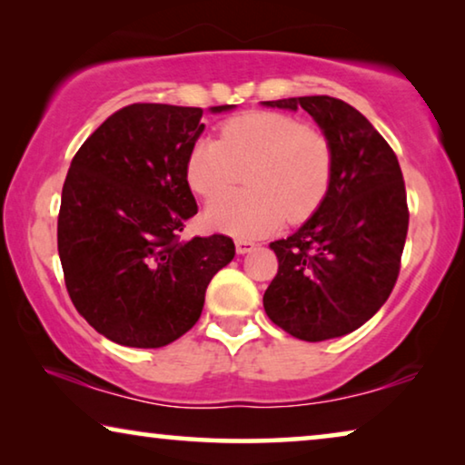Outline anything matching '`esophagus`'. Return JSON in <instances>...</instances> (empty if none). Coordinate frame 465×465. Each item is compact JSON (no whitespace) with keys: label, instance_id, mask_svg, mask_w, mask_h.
Instances as JSON below:
<instances>
[{"label":"esophagus","instance_id":"1","mask_svg":"<svg viewBox=\"0 0 465 465\" xmlns=\"http://www.w3.org/2000/svg\"><path fill=\"white\" fill-rule=\"evenodd\" d=\"M254 251V242L251 240H235V252L238 254H246Z\"/></svg>","mask_w":465,"mask_h":465}]
</instances>
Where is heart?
Here are the masks:
<instances>
[{"mask_svg":"<svg viewBox=\"0 0 465 465\" xmlns=\"http://www.w3.org/2000/svg\"><path fill=\"white\" fill-rule=\"evenodd\" d=\"M219 135L192 145L185 164L190 188L213 198L246 170L252 190L213 200L206 221L214 230L256 238L286 219L301 223L320 209L334 173V148L322 129L296 116L256 110L225 121Z\"/></svg>","mask_w":465,"mask_h":465,"instance_id":"1","label":"heart"}]
</instances>
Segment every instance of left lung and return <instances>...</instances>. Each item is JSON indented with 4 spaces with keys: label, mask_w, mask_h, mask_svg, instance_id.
I'll use <instances>...</instances> for the list:
<instances>
[{
    "label": "left lung",
    "mask_w": 465,
    "mask_h": 465,
    "mask_svg": "<svg viewBox=\"0 0 465 465\" xmlns=\"http://www.w3.org/2000/svg\"><path fill=\"white\" fill-rule=\"evenodd\" d=\"M262 104L307 110L334 148V173L320 209L290 238L269 244L277 275L262 307L301 341L351 334L376 315L401 272L410 209L397 154L357 108L338 98Z\"/></svg>",
    "instance_id": "obj_1"
}]
</instances>
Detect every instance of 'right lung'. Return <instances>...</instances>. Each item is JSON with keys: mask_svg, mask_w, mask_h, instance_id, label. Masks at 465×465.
Instances as JSON below:
<instances>
[{"mask_svg": "<svg viewBox=\"0 0 465 465\" xmlns=\"http://www.w3.org/2000/svg\"><path fill=\"white\" fill-rule=\"evenodd\" d=\"M203 113L129 104L83 142L68 169L58 213L64 283L79 315L116 344L158 349L183 336L213 275L235 254L223 233L179 235L198 213L185 164Z\"/></svg>", "mask_w": 465, "mask_h": 465, "instance_id": "right-lung-1", "label": "right lung"}]
</instances>
